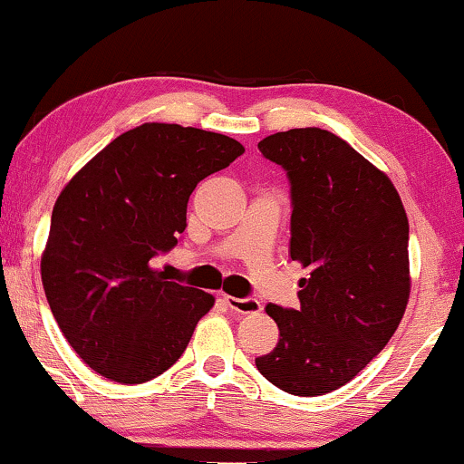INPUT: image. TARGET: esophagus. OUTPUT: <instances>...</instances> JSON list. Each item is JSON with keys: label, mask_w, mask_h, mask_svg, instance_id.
I'll use <instances>...</instances> for the list:
<instances>
[{"label": "esophagus", "mask_w": 464, "mask_h": 464, "mask_svg": "<svg viewBox=\"0 0 464 464\" xmlns=\"http://www.w3.org/2000/svg\"><path fill=\"white\" fill-rule=\"evenodd\" d=\"M224 302L230 306L232 310H237L240 314H256L262 313V304H259L256 297H232V295H224Z\"/></svg>", "instance_id": "34e87169"}]
</instances>
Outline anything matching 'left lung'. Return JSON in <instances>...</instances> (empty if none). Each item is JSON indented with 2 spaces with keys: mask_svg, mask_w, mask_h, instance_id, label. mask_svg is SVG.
Returning a JSON list of instances; mask_svg holds the SVG:
<instances>
[{
  "mask_svg": "<svg viewBox=\"0 0 464 464\" xmlns=\"http://www.w3.org/2000/svg\"><path fill=\"white\" fill-rule=\"evenodd\" d=\"M291 183L300 308L268 304L278 344L256 359L289 395L316 397L357 376L395 334L410 300V226L382 170L321 129L275 132L257 143Z\"/></svg>",
  "mask_w": 464,
  "mask_h": 464,
  "instance_id": "obj_1",
  "label": "left lung"
}]
</instances>
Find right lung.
Here are the masks:
<instances>
[{
	"mask_svg": "<svg viewBox=\"0 0 464 464\" xmlns=\"http://www.w3.org/2000/svg\"><path fill=\"white\" fill-rule=\"evenodd\" d=\"M243 151L219 132L148 122L113 139L63 188L42 283L63 335L101 376L120 384L160 376L213 308L211 294L167 281L150 259L177 245L198 181Z\"/></svg>",
	"mask_w": 464,
	"mask_h": 464,
	"instance_id": "right-lung-1",
	"label": "right lung"
}]
</instances>
